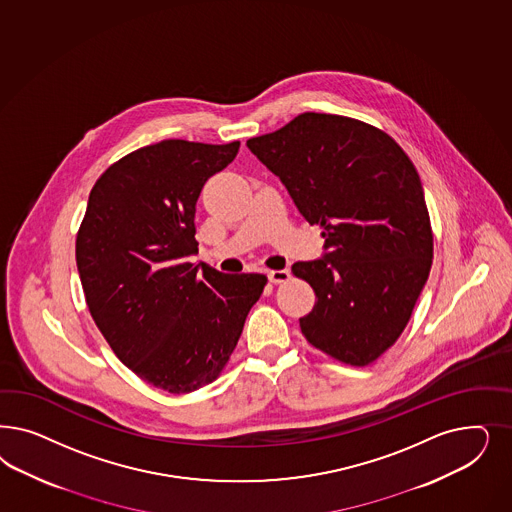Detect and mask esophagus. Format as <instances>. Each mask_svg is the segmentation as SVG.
<instances>
[{
    "mask_svg": "<svg viewBox=\"0 0 512 512\" xmlns=\"http://www.w3.org/2000/svg\"><path fill=\"white\" fill-rule=\"evenodd\" d=\"M267 277H269V281L279 284V282H286L290 279V271L288 269H275V271H269Z\"/></svg>",
    "mask_w": 512,
    "mask_h": 512,
    "instance_id": "esophagus-1",
    "label": "esophagus"
}]
</instances>
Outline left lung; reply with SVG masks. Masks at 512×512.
I'll use <instances>...</instances> for the list:
<instances>
[{
	"label": "left lung",
	"mask_w": 512,
	"mask_h": 512,
	"mask_svg": "<svg viewBox=\"0 0 512 512\" xmlns=\"http://www.w3.org/2000/svg\"><path fill=\"white\" fill-rule=\"evenodd\" d=\"M247 147L322 230L324 256L292 265L316 294L301 333L335 360L375 362L405 330L431 269L416 167L388 133L326 113L296 116Z\"/></svg>",
	"instance_id": "obj_1"
}]
</instances>
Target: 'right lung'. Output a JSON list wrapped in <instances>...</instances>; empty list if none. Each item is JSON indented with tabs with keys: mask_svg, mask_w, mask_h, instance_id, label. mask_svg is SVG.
Here are the masks:
<instances>
[{
	"mask_svg": "<svg viewBox=\"0 0 512 512\" xmlns=\"http://www.w3.org/2000/svg\"><path fill=\"white\" fill-rule=\"evenodd\" d=\"M239 141L165 139L124 156L94 184L77 269L99 331L118 360L169 394L211 384L230 360L265 275L190 264L196 203Z\"/></svg>",
	"mask_w": 512,
	"mask_h": 512,
	"instance_id": "right-lung-1",
	"label": "right lung"
}]
</instances>
